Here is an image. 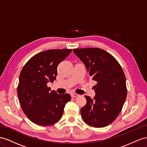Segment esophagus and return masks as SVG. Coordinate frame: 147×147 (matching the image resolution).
<instances>
[{
    "label": "esophagus",
    "instance_id": "1",
    "mask_svg": "<svg viewBox=\"0 0 147 147\" xmlns=\"http://www.w3.org/2000/svg\"><path fill=\"white\" fill-rule=\"evenodd\" d=\"M71 97H72L73 98H74V97H78V96L79 95V94H76V93H72L71 94Z\"/></svg>",
    "mask_w": 147,
    "mask_h": 147
}]
</instances>
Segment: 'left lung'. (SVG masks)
I'll list each match as a JSON object with an SVG mask.
<instances>
[{
	"instance_id": "8db88e82",
	"label": "left lung",
	"mask_w": 147,
	"mask_h": 147,
	"mask_svg": "<svg viewBox=\"0 0 147 147\" xmlns=\"http://www.w3.org/2000/svg\"><path fill=\"white\" fill-rule=\"evenodd\" d=\"M73 52L84 63L92 80L95 96H85L87 103L81 110L88 125L103 127L115 120L127 97L125 77L121 65L110 53L98 48L75 49Z\"/></svg>"
}]
</instances>
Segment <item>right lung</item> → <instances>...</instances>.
Returning <instances> with one entry per match:
<instances>
[{"mask_svg":"<svg viewBox=\"0 0 147 147\" xmlns=\"http://www.w3.org/2000/svg\"><path fill=\"white\" fill-rule=\"evenodd\" d=\"M71 52V49L45 50L33 56L23 66L17 94L23 112L32 123L45 126L61 119L71 96L58 94L47 84L56 79L58 65Z\"/></svg>","mask_w":147,"mask_h":147,"instance_id":"add662e5","label":"right lung"}]
</instances>
